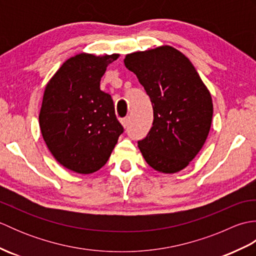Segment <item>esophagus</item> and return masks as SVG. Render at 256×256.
<instances>
[{
  "label": "esophagus",
  "instance_id": "1",
  "mask_svg": "<svg viewBox=\"0 0 256 256\" xmlns=\"http://www.w3.org/2000/svg\"><path fill=\"white\" fill-rule=\"evenodd\" d=\"M128 122H130V118H124L121 120V123L123 125V128H126L128 125Z\"/></svg>",
  "mask_w": 256,
  "mask_h": 256
}]
</instances>
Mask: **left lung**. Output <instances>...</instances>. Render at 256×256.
<instances>
[{"instance_id": "8db88e82", "label": "left lung", "mask_w": 256, "mask_h": 256, "mask_svg": "<svg viewBox=\"0 0 256 256\" xmlns=\"http://www.w3.org/2000/svg\"><path fill=\"white\" fill-rule=\"evenodd\" d=\"M124 64L136 74L153 104V126L138 148L155 170L186 168L202 148L210 131L211 94L192 62L172 46L135 52Z\"/></svg>"}]
</instances>
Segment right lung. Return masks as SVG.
<instances>
[{"instance_id":"add662e5","label":"right lung","mask_w":256,"mask_h":256,"mask_svg":"<svg viewBox=\"0 0 256 256\" xmlns=\"http://www.w3.org/2000/svg\"><path fill=\"white\" fill-rule=\"evenodd\" d=\"M118 56L78 54L45 86L40 132L55 160L69 170L84 175L99 170L123 133L111 96L100 90L106 67Z\"/></svg>"}]
</instances>
